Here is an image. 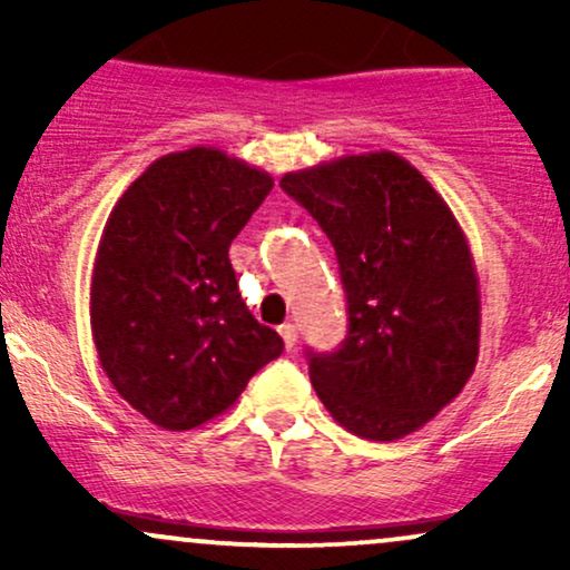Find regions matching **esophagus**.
Segmentation results:
<instances>
[{"label":"esophagus","instance_id":"esophagus-1","mask_svg":"<svg viewBox=\"0 0 570 570\" xmlns=\"http://www.w3.org/2000/svg\"><path fill=\"white\" fill-rule=\"evenodd\" d=\"M278 332H281V340H284L286 351H292L294 345H297V326L284 324V326H278Z\"/></svg>","mask_w":570,"mask_h":570}]
</instances>
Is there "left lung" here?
Wrapping results in <instances>:
<instances>
[{
  "mask_svg": "<svg viewBox=\"0 0 570 570\" xmlns=\"http://www.w3.org/2000/svg\"><path fill=\"white\" fill-rule=\"evenodd\" d=\"M332 240L348 297L335 353L307 351L318 399L362 440L394 442L461 394L480 353V281L431 181L381 149L284 174Z\"/></svg>",
  "mask_w": 570,
  "mask_h": 570,
  "instance_id": "8db88e82",
  "label": "left lung"
}]
</instances>
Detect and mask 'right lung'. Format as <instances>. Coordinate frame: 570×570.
Instances as JSON below:
<instances>
[{"label":"right lung","instance_id":"add662e5","mask_svg":"<svg viewBox=\"0 0 570 570\" xmlns=\"http://www.w3.org/2000/svg\"><path fill=\"white\" fill-rule=\"evenodd\" d=\"M273 176L217 147L163 155L115 203L90 278V332L109 383L155 426L233 407L284 340L240 299L233 238Z\"/></svg>","mask_w":570,"mask_h":570}]
</instances>
